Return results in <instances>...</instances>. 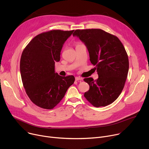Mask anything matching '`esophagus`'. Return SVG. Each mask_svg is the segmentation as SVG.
Wrapping results in <instances>:
<instances>
[{
    "instance_id": "esophagus-1",
    "label": "esophagus",
    "mask_w": 149,
    "mask_h": 149,
    "mask_svg": "<svg viewBox=\"0 0 149 149\" xmlns=\"http://www.w3.org/2000/svg\"><path fill=\"white\" fill-rule=\"evenodd\" d=\"M82 78H81V77H75V81H81V80H82Z\"/></svg>"
}]
</instances>
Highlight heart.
Listing matches in <instances>:
<instances>
[{"mask_svg":"<svg viewBox=\"0 0 149 149\" xmlns=\"http://www.w3.org/2000/svg\"><path fill=\"white\" fill-rule=\"evenodd\" d=\"M79 45V44H78V45Z\"/></svg>","mask_w":149,"mask_h":149,"instance_id":"1","label":"heart"}]
</instances>
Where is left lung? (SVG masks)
<instances>
[{
    "mask_svg": "<svg viewBox=\"0 0 149 149\" xmlns=\"http://www.w3.org/2000/svg\"><path fill=\"white\" fill-rule=\"evenodd\" d=\"M78 37L86 46L90 60L95 67L98 78H84L90 89L84 97L94 107L113 103L121 94L129 68L128 55L116 36L100 29L75 30Z\"/></svg>",
    "mask_w": 149,
    "mask_h": 149,
    "instance_id": "obj_1",
    "label": "left lung"
}]
</instances>
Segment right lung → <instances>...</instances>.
Instances as JSON below:
<instances>
[{
    "mask_svg": "<svg viewBox=\"0 0 149 149\" xmlns=\"http://www.w3.org/2000/svg\"><path fill=\"white\" fill-rule=\"evenodd\" d=\"M74 30H53L34 37L24 50L20 72L30 100L38 107L52 109L64 97L75 81L73 75L62 77L55 72L63 45Z\"/></svg>",
    "mask_w": 149,
    "mask_h": 149,
    "instance_id": "1",
    "label": "right lung"
}]
</instances>
